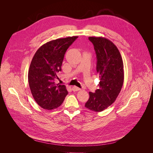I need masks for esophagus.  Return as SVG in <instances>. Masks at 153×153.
Instances as JSON below:
<instances>
[{
  "mask_svg": "<svg viewBox=\"0 0 153 153\" xmlns=\"http://www.w3.org/2000/svg\"><path fill=\"white\" fill-rule=\"evenodd\" d=\"M72 90L73 91H80V88L76 87V86H74V87H72Z\"/></svg>",
  "mask_w": 153,
  "mask_h": 153,
  "instance_id": "1",
  "label": "esophagus"
}]
</instances>
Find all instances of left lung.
Here are the masks:
<instances>
[{
    "label": "left lung",
    "instance_id": "1",
    "mask_svg": "<svg viewBox=\"0 0 153 153\" xmlns=\"http://www.w3.org/2000/svg\"><path fill=\"white\" fill-rule=\"evenodd\" d=\"M95 50L96 71L100 76L99 89L89 92L85 106L94 112H101L112 105L121 91L124 82V65L118 48L103 37H89Z\"/></svg>",
    "mask_w": 153,
    "mask_h": 153
}]
</instances>
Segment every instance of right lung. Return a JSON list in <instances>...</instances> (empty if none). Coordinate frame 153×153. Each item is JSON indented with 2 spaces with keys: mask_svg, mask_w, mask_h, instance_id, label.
<instances>
[{
  "mask_svg": "<svg viewBox=\"0 0 153 153\" xmlns=\"http://www.w3.org/2000/svg\"><path fill=\"white\" fill-rule=\"evenodd\" d=\"M76 38L67 37L46 43L32 59L28 73L29 87L36 102L43 109L58 108L68 94L65 85L56 84L54 80L59 78L64 54Z\"/></svg>",
  "mask_w": 153,
  "mask_h": 153,
  "instance_id": "right-lung-1",
  "label": "right lung"
}]
</instances>
